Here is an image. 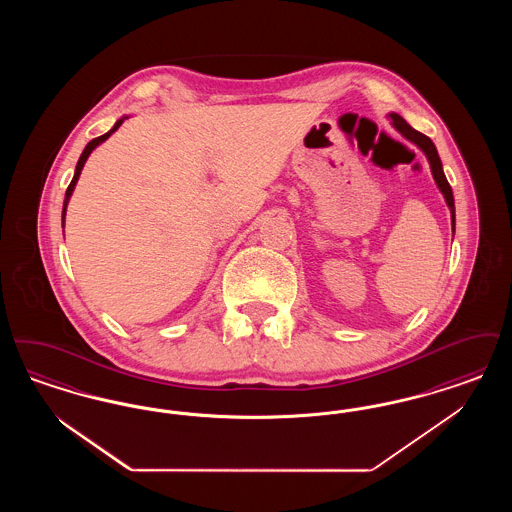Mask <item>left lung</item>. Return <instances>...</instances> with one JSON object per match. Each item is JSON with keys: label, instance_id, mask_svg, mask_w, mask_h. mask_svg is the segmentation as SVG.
<instances>
[{"label": "left lung", "instance_id": "8db88e82", "mask_svg": "<svg viewBox=\"0 0 512 512\" xmlns=\"http://www.w3.org/2000/svg\"><path fill=\"white\" fill-rule=\"evenodd\" d=\"M388 117L391 119L393 128H395L403 138H407L409 142H413L414 146L420 147V149L424 151V155H426V159H428V163H430V169H432V176H434V180H436V184H438L439 192L445 197V203H447V207H449V211H451V230H453V234H455V199H453L451 186H449V182H447V178H445V174H443L441 159H439L438 149L434 146V142H432L428 136H424V134H420L418 130H414L413 126L407 124V121H405L401 115L390 113Z\"/></svg>", "mask_w": 512, "mask_h": 512}]
</instances>
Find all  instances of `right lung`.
Instances as JSON below:
<instances>
[{"label": "right lung", "instance_id": "obj_1", "mask_svg": "<svg viewBox=\"0 0 512 512\" xmlns=\"http://www.w3.org/2000/svg\"><path fill=\"white\" fill-rule=\"evenodd\" d=\"M124 119H128V117H122L119 121L115 122V126L109 130V132H105L103 136H99V138H94L92 142H88V146L84 147V151H82V155H80V159H78V163H76V169H74L73 180H71V184H69V188H67V194H65V201H63V215H61V220H63V226H65V215H67V205H69V199H71V195L74 192V186H76V182H78V178H80V172L84 169V163H86V159L90 157V153L99 146V144H103L119 126H121Z\"/></svg>", "mask_w": 512, "mask_h": 512}]
</instances>
